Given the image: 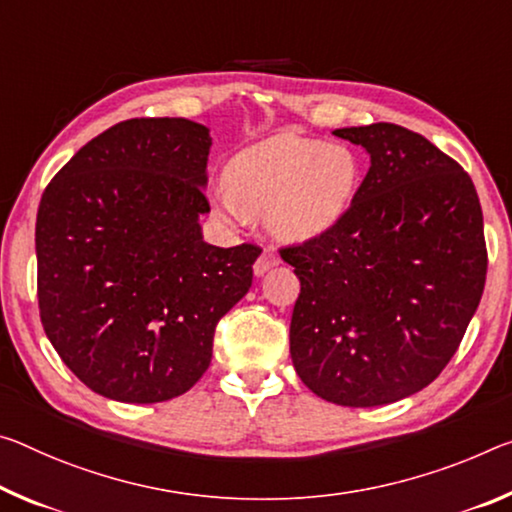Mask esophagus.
I'll list each match as a JSON object with an SVG mask.
<instances>
[{"label": "esophagus", "instance_id": "1", "mask_svg": "<svg viewBox=\"0 0 512 512\" xmlns=\"http://www.w3.org/2000/svg\"><path fill=\"white\" fill-rule=\"evenodd\" d=\"M280 264V259L275 257L271 250H264L262 255H259V259L255 262V266H253V271H255V275L259 278V275H264V273H269L273 266H278Z\"/></svg>", "mask_w": 512, "mask_h": 512}]
</instances>
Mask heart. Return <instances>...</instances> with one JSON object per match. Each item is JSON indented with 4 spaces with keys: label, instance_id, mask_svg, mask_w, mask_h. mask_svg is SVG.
Wrapping results in <instances>:
<instances>
[{
    "label": "heart",
    "instance_id": "b5f03b06",
    "mask_svg": "<svg viewBox=\"0 0 512 512\" xmlns=\"http://www.w3.org/2000/svg\"><path fill=\"white\" fill-rule=\"evenodd\" d=\"M225 180L216 207L227 223L266 214L275 237L300 243L342 221L358 193L360 161L344 143L282 132L241 150Z\"/></svg>",
    "mask_w": 512,
    "mask_h": 512
}]
</instances>
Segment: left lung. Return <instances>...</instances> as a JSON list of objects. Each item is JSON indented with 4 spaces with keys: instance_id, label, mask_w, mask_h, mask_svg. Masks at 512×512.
I'll return each mask as SVG.
<instances>
[{
    "instance_id": "left-lung-1",
    "label": "left lung",
    "mask_w": 512,
    "mask_h": 512,
    "mask_svg": "<svg viewBox=\"0 0 512 512\" xmlns=\"http://www.w3.org/2000/svg\"><path fill=\"white\" fill-rule=\"evenodd\" d=\"M332 134L371 166L342 221L280 250L300 280L289 351L316 396L373 408L431 385L458 351L488 271L483 212L472 177L421 134Z\"/></svg>"
}]
</instances>
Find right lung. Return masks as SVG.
Masks as SVG:
<instances>
[{"label": "right lung", "mask_w": 512, "mask_h": 512, "mask_svg": "<svg viewBox=\"0 0 512 512\" xmlns=\"http://www.w3.org/2000/svg\"><path fill=\"white\" fill-rule=\"evenodd\" d=\"M209 148L193 120H125L40 198V321L66 367L107 399L161 403L191 389L216 323L253 285L262 250L202 239Z\"/></svg>", "instance_id": "1"}]
</instances>
